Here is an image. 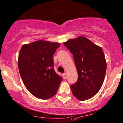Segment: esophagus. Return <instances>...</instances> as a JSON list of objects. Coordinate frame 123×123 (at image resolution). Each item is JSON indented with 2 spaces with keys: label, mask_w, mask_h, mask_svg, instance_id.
<instances>
[{
  "label": "esophagus",
  "mask_w": 123,
  "mask_h": 123,
  "mask_svg": "<svg viewBox=\"0 0 123 123\" xmlns=\"http://www.w3.org/2000/svg\"><path fill=\"white\" fill-rule=\"evenodd\" d=\"M63 77H64V78L65 79H67V73H64L63 74Z\"/></svg>",
  "instance_id": "esophagus-1"
}]
</instances>
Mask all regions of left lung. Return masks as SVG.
Returning a JSON list of instances; mask_svg holds the SVG:
<instances>
[{
  "label": "left lung",
  "mask_w": 123,
  "mask_h": 123,
  "mask_svg": "<svg viewBox=\"0 0 123 123\" xmlns=\"http://www.w3.org/2000/svg\"><path fill=\"white\" fill-rule=\"evenodd\" d=\"M64 44L73 55L78 79L71 85L75 97L83 101L98 92L104 81L106 62L99 46L83 37L68 40Z\"/></svg>",
  "instance_id": "1"
}]
</instances>
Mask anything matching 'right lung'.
<instances>
[{"instance_id": "1", "label": "right lung", "mask_w": 123, "mask_h": 123, "mask_svg": "<svg viewBox=\"0 0 123 123\" xmlns=\"http://www.w3.org/2000/svg\"><path fill=\"white\" fill-rule=\"evenodd\" d=\"M60 44L37 41L25 44L18 60L19 72L27 90L40 99L56 94L62 77L55 71L53 55Z\"/></svg>"}]
</instances>
